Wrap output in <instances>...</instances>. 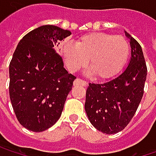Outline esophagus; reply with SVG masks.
Instances as JSON below:
<instances>
[{"mask_svg": "<svg viewBox=\"0 0 156 156\" xmlns=\"http://www.w3.org/2000/svg\"><path fill=\"white\" fill-rule=\"evenodd\" d=\"M74 85L75 86H78V85H81V86H87V82L81 79V78H76L75 81H74Z\"/></svg>", "mask_w": 156, "mask_h": 156, "instance_id": "1", "label": "esophagus"}]
</instances>
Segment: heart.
<instances>
[{"instance_id":"b5f03b06","label":"heart","mask_w":156,"mask_h":156,"mask_svg":"<svg viewBox=\"0 0 156 156\" xmlns=\"http://www.w3.org/2000/svg\"><path fill=\"white\" fill-rule=\"evenodd\" d=\"M68 69L77 71L87 63L97 78L108 79L115 77L127 62L130 46L121 35L105 32L87 33L75 42L64 44L62 48Z\"/></svg>"}]
</instances>
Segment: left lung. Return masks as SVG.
<instances>
[{
	"label": "left lung",
	"mask_w": 156,
	"mask_h": 156,
	"mask_svg": "<svg viewBox=\"0 0 156 156\" xmlns=\"http://www.w3.org/2000/svg\"><path fill=\"white\" fill-rule=\"evenodd\" d=\"M131 58L116 78L103 84L89 83L85 110L90 123L104 134L122 131L135 115L144 95L147 68L140 44L126 31Z\"/></svg>",
	"instance_id": "8db88e82"
}]
</instances>
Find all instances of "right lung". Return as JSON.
<instances>
[{
  "label": "right lung",
  "instance_id": "right-lung-1",
  "mask_svg": "<svg viewBox=\"0 0 156 156\" xmlns=\"http://www.w3.org/2000/svg\"><path fill=\"white\" fill-rule=\"evenodd\" d=\"M71 34L54 25H43L19 42L9 67L10 98L20 124L33 132L51 127L60 117L76 77L65 69L56 51Z\"/></svg>",
  "mask_w": 156,
  "mask_h": 156
}]
</instances>
